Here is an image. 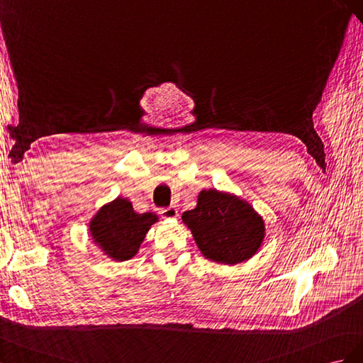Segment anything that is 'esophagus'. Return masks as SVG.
Returning a JSON list of instances; mask_svg holds the SVG:
<instances>
[{
  "label": "esophagus",
  "instance_id": "obj_1",
  "mask_svg": "<svg viewBox=\"0 0 363 363\" xmlns=\"http://www.w3.org/2000/svg\"><path fill=\"white\" fill-rule=\"evenodd\" d=\"M161 214L164 219H176V217H178V210H176L174 206H169V208L161 210Z\"/></svg>",
  "mask_w": 363,
  "mask_h": 363
}]
</instances>
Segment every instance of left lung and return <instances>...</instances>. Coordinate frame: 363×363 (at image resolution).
I'll return each mask as SVG.
<instances>
[{"label":"left lung","mask_w":363,"mask_h":363,"mask_svg":"<svg viewBox=\"0 0 363 363\" xmlns=\"http://www.w3.org/2000/svg\"><path fill=\"white\" fill-rule=\"evenodd\" d=\"M201 254L234 266L252 258L264 242L266 223L246 199L217 189L202 190L196 208L182 213Z\"/></svg>","instance_id":"8db88e82"}]
</instances>
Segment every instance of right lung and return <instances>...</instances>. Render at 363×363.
I'll use <instances>...</instances> for the list:
<instances>
[{"label":"right lung","mask_w":363,"mask_h":363,"mask_svg":"<svg viewBox=\"0 0 363 363\" xmlns=\"http://www.w3.org/2000/svg\"><path fill=\"white\" fill-rule=\"evenodd\" d=\"M160 222L153 213H137L126 198H116L101 205L91 217L88 231L92 243L113 262L135 257L152 225Z\"/></svg>","instance_id":"1"}]
</instances>
